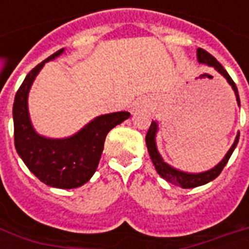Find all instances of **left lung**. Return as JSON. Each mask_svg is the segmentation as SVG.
Returning <instances> with one entry per match:
<instances>
[{
	"label": "left lung",
	"mask_w": 249,
	"mask_h": 249,
	"mask_svg": "<svg viewBox=\"0 0 249 249\" xmlns=\"http://www.w3.org/2000/svg\"><path fill=\"white\" fill-rule=\"evenodd\" d=\"M197 61L198 64H204V65L212 66L214 71H217L219 74L224 77L227 82L230 84L232 90L235 93L236 101H237V105L240 107V97H239V92H237V88H236V84L233 82V80L231 78V76L227 73L223 65L220 64L216 58H214L212 54H209L208 52L204 51L201 48H197ZM157 130H159V124L157 121H152L151 126H149V130L146 133L145 137V142H146V148H148V152H149V156L152 159V162L153 165L156 168L157 173L161 176L165 181H168L169 184L172 185H176V187H181V188H196L200 187V185H204V184L209 183L212 181L214 178L219 176L223 168L227 165V162L230 160L231 155L235 151L236 145L239 142V132L235 137V141L233 144L230 148V151L225 153V156L223 157V160L216 164L213 168H211L208 171H204V172H198V173H191V172H184V171H180L178 168L172 167L169 165L168 162L164 161V159L160 155V152L157 149V144H156V136H157Z\"/></svg>",
	"instance_id": "8db88e82"
}]
</instances>
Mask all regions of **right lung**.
<instances>
[{
    "mask_svg": "<svg viewBox=\"0 0 249 249\" xmlns=\"http://www.w3.org/2000/svg\"><path fill=\"white\" fill-rule=\"evenodd\" d=\"M65 49L38 64L28 73L16 93L13 104L14 146L29 171L53 188L71 189L88 183L98 167L108 132L129 119V112L101 114L74 135L52 139L40 135L32 124L28 107L30 88L46 62L60 57Z\"/></svg>",
    "mask_w": 249,
    "mask_h": 249,
    "instance_id": "add662e5",
    "label": "right lung"
}]
</instances>
